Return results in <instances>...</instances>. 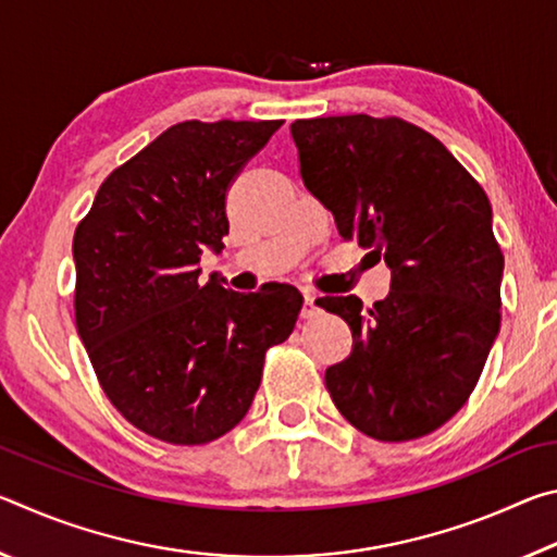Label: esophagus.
Masks as SVG:
<instances>
[{
    "label": "esophagus",
    "instance_id": "34e87169",
    "mask_svg": "<svg viewBox=\"0 0 557 557\" xmlns=\"http://www.w3.org/2000/svg\"><path fill=\"white\" fill-rule=\"evenodd\" d=\"M319 312V297L312 292H305V305H301V317L312 319Z\"/></svg>",
    "mask_w": 557,
    "mask_h": 557
}]
</instances>
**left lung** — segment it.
I'll return each instance as SVG.
<instances>
[{
  "label": "left lung",
  "instance_id": "8db88e82",
  "mask_svg": "<svg viewBox=\"0 0 557 557\" xmlns=\"http://www.w3.org/2000/svg\"><path fill=\"white\" fill-rule=\"evenodd\" d=\"M289 132L301 182L338 235L391 270L369 312L354 295L319 299L354 336L326 391L373 440L430 435L467 403L502 324L492 203L440 139L398 117L295 120Z\"/></svg>",
  "mask_w": 557,
  "mask_h": 557
}]
</instances>
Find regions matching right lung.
I'll list each match as a JSON object with an SVG mask.
<instances>
[{
  "label": "right lung",
  "mask_w": 557,
  "mask_h": 557,
  "mask_svg": "<svg viewBox=\"0 0 557 557\" xmlns=\"http://www.w3.org/2000/svg\"><path fill=\"white\" fill-rule=\"evenodd\" d=\"M282 120H186L112 172L75 228V324L102 391L137 430L206 445L260 388L270 346L297 324L287 282L258 292L201 277L228 233L225 191Z\"/></svg>",
  "instance_id": "1"
}]
</instances>
